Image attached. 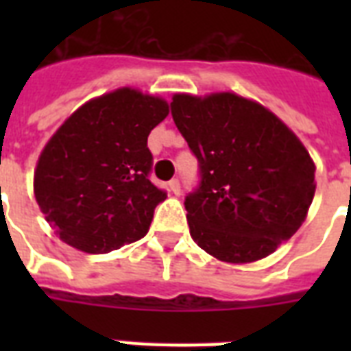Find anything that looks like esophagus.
<instances>
[{"instance_id": "1", "label": "esophagus", "mask_w": 351, "mask_h": 351, "mask_svg": "<svg viewBox=\"0 0 351 351\" xmlns=\"http://www.w3.org/2000/svg\"><path fill=\"white\" fill-rule=\"evenodd\" d=\"M169 191L173 193V195H180V182H178V178H173V180L169 182Z\"/></svg>"}]
</instances>
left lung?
Returning <instances> with one entry per match:
<instances>
[{
    "label": "left lung",
    "instance_id": "1",
    "mask_svg": "<svg viewBox=\"0 0 351 351\" xmlns=\"http://www.w3.org/2000/svg\"><path fill=\"white\" fill-rule=\"evenodd\" d=\"M175 125L198 160L186 197L193 240L219 261L255 262L291 239L315 195V165L273 112L231 93L175 95Z\"/></svg>",
    "mask_w": 351,
    "mask_h": 351
}]
</instances>
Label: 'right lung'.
Returning a JSON list of instances; mask_svg holds the SVG:
<instances>
[{"mask_svg": "<svg viewBox=\"0 0 351 351\" xmlns=\"http://www.w3.org/2000/svg\"><path fill=\"white\" fill-rule=\"evenodd\" d=\"M169 114L164 100L118 89L80 107L43 149L34 193L65 244L109 253L147 233L167 193L149 180V132Z\"/></svg>", "mask_w": 351, "mask_h": 351, "instance_id": "obj_1", "label": "right lung"}]
</instances>
